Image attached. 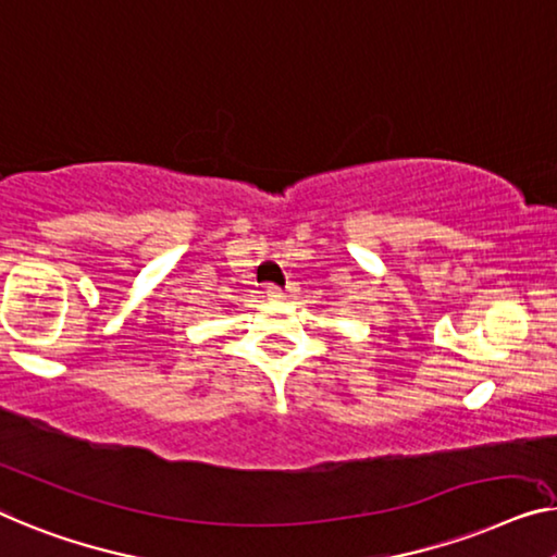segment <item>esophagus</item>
Masks as SVG:
<instances>
[{"label":"esophagus","instance_id":"1","mask_svg":"<svg viewBox=\"0 0 557 557\" xmlns=\"http://www.w3.org/2000/svg\"><path fill=\"white\" fill-rule=\"evenodd\" d=\"M264 297L272 302H277V300H282V289L277 285H264Z\"/></svg>","mask_w":557,"mask_h":557}]
</instances>
